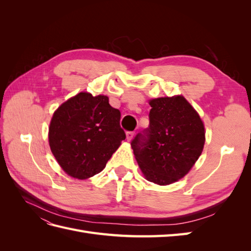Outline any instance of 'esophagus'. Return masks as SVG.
Listing matches in <instances>:
<instances>
[{"label":"esophagus","mask_w":251,"mask_h":251,"mask_svg":"<svg viewBox=\"0 0 251 251\" xmlns=\"http://www.w3.org/2000/svg\"><path fill=\"white\" fill-rule=\"evenodd\" d=\"M134 135H135V132H133V131L126 132V139L127 140H131L134 137Z\"/></svg>","instance_id":"esophagus-1"}]
</instances>
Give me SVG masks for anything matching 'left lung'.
I'll list each match as a JSON object with an SVG mask.
<instances>
[{
    "label": "left lung",
    "instance_id": "1",
    "mask_svg": "<svg viewBox=\"0 0 251 251\" xmlns=\"http://www.w3.org/2000/svg\"><path fill=\"white\" fill-rule=\"evenodd\" d=\"M150 104L149 127L135 136L131 146L149 181L171 184L184 177L200 157L204 126L182 96L156 98Z\"/></svg>",
    "mask_w": 251,
    "mask_h": 251
}]
</instances>
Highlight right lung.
Returning a JSON list of instances; mask_svg holds the SVG:
<instances>
[{
    "label": "right lung",
    "mask_w": 251,
    "mask_h": 251,
    "mask_svg": "<svg viewBox=\"0 0 251 251\" xmlns=\"http://www.w3.org/2000/svg\"><path fill=\"white\" fill-rule=\"evenodd\" d=\"M120 117L104 95L81 92L60 105L51 119L49 144L62 169L77 179L100 173L126 139Z\"/></svg>",
    "instance_id": "obj_1"
}]
</instances>
